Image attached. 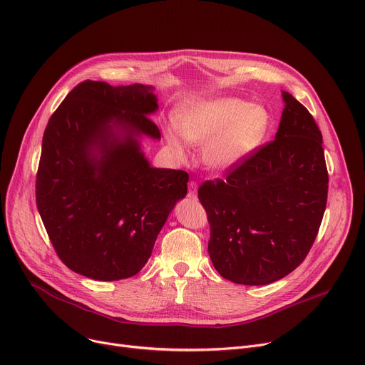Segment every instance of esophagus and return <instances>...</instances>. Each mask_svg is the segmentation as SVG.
I'll list each match as a JSON object with an SVG mask.
<instances>
[{"mask_svg": "<svg viewBox=\"0 0 365 365\" xmlns=\"http://www.w3.org/2000/svg\"><path fill=\"white\" fill-rule=\"evenodd\" d=\"M187 198H190V200H197V189H198V185H197V182H193V180H190L189 182V185H187Z\"/></svg>", "mask_w": 365, "mask_h": 365, "instance_id": "34e87169", "label": "esophagus"}]
</instances>
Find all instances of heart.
Segmentation results:
<instances>
[{"label": "heart", "mask_w": 365, "mask_h": 365, "mask_svg": "<svg viewBox=\"0 0 365 365\" xmlns=\"http://www.w3.org/2000/svg\"><path fill=\"white\" fill-rule=\"evenodd\" d=\"M272 128L273 117L265 107L237 96H222L187 106L167 139L179 155L185 154L182 136L190 143H204V165L214 173H229L262 147Z\"/></svg>", "instance_id": "1"}]
</instances>
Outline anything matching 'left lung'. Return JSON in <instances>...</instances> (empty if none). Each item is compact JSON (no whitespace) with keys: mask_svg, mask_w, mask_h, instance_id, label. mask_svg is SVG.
Returning <instances> with one entry per match:
<instances>
[{"mask_svg":"<svg viewBox=\"0 0 365 365\" xmlns=\"http://www.w3.org/2000/svg\"><path fill=\"white\" fill-rule=\"evenodd\" d=\"M282 96L274 140L226 180H207L198 189L214 269L237 284H269L294 272L317 237L326 210L322 132L292 95L283 91Z\"/></svg>","mask_w":365,"mask_h":365,"instance_id":"obj_1","label":"left lung"}]
</instances>
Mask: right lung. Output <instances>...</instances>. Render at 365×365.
I'll return each instance as SVG.
<instances>
[{
	"label": "right lung",
	"instance_id": "add662e5",
	"mask_svg": "<svg viewBox=\"0 0 365 365\" xmlns=\"http://www.w3.org/2000/svg\"><path fill=\"white\" fill-rule=\"evenodd\" d=\"M153 91L85 81L43 132L38 211L60 259L85 277L139 273L187 192L186 172L155 168L140 150L142 136L161 138L148 117L158 110Z\"/></svg>",
	"mask_w": 365,
	"mask_h": 365
}]
</instances>
